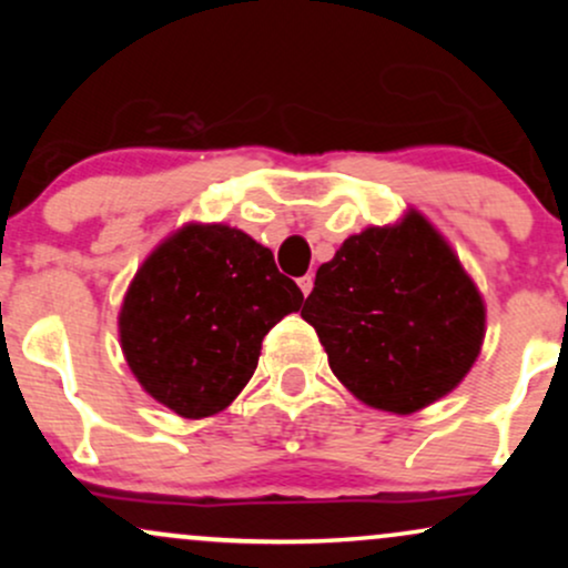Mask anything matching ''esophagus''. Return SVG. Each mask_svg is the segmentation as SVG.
Here are the masks:
<instances>
[{
	"label": "esophagus",
	"mask_w": 568,
	"mask_h": 568,
	"mask_svg": "<svg viewBox=\"0 0 568 568\" xmlns=\"http://www.w3.org/2000/svg\"><path fill=\"white\" fill-rule=\"evenodd\" d=\"M298 288H302L304 296H310L312 288H315V277H312V275H304V277H298Z\"/></svg>",
	"instance_id": "esophagus-1"
}]
</instances>
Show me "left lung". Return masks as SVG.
<instances>
[{
	"instance_id": "left-lung-1",
	"label": "left lung",
	"mask_w": 568,
	"mask_h": 568,
	"mask_svg": "<svg viewBox=\"0 0 568 568\" xmlns=\"http://www.w3.org/2000/svg\"><path fill=\"white\" fill-rule=\"evenodd\" d=\"M302 317L357 400L414 414L478 361L486 304L448 240L419 211L352 234L321 264Z\"/></svg>"
}]
</instances>
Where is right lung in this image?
I'll return each mask as SVG.
<instances>
[{
  "mask_svg": "<svg viewBox=\"0 0 568 568\" xmlns=\"http://www.w3.org/2000/svg\"><path fill=\"white\" fill-rule=\"evenodd\" d=\"M302 302L270 247L234 226L189 221L130 280L116 321L120 344L154 400L202 419L243 393L264 336Z\"/></svg>",
  "mask_w": 568,
  "mask_h": 568,
  "instance_id": "1",
  "label": "right lung"
}]
</instances>
